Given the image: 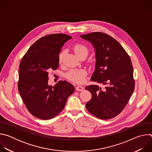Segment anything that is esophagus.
Here are the masks:
<instances>
[{
	"instance_id": "1",
	"label": "esophagus",
	"mask_w": 152,
	"mask_h": 152,
	"mask_svg": "<svg viewBox=\"0 0 152 152\" xmlns=\"http://www.w3.org/2000/svg\"><path fill=\"white\" fill-rule=\"evenodd\" d=\"M83 90V87L82 86H77L76 87V90L77 91H80Z\"/></svg>"
}]
</instances>
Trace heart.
Instances as JSON below:
<instances>
[{"label": "heart", "instance_id": "obj_1", "mask_svg": "<svg viewBox=\"0 0 152 152\" xmlns=\"http://www.w3.org/2000/svg\"><path fill=\"white\" fill-rule=\"evenodd\" d=\"M74 50L76 55L79 57L82 55H87L88 53V49L86 46L82 45V44H76L74 46ZM64 50H62L60 52L58 56V61L59 63H62L64 56L65 55ZM87 75V72L85 69H79V70H70L66 75V77L75 83H82L85 81V77Z\"/></svg>", "mask_w": 152, "mask_h": 152}]
</instances>
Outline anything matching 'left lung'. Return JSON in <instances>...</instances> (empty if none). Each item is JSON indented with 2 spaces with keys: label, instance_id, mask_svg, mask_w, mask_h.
<instances>
[{
  "label": "left lung",
  "instance_id": "1",
  "mask_svg": "<svg viewBox=\"0 0 152 152\" xmlns=\"http://www.w3.org/2000/svg\"><path fill=\"white\" fill-rule=\"evenodd\" d=\"M80 37L90 41L96 52V67L91 80L106 85L86 86L92 97L87 110L96 117L107 120L118 115L127 104L135 89L134 69L129 55L110 35L95 32Z\"/></svg>",
  "mask_w": 152,
  "mask_h": 152
}]
</instances>
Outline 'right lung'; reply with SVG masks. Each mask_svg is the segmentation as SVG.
Returning a JSON list of instances; mask_svg holds the SVG:
<instances>
[{
  "mask_svg": "<svg viewBox=\"0 0 152 152\" xmlns=\"http://www.w3.org/2000/svg\"><path fill=\"white\" fill-rule=\"evenodd\" d=\"M71 36L50 34L36 41L21 59L18 90L29 112L41 120L53 118L61 113L75 87L66 80L48 85L49 72L59 66L61 48Z\"/></svg>",
  "mask_w": 152,
  "mask_h": 152,
  "instance_id": "obj_1",
  "label": "right lung"
}]
</instances>
